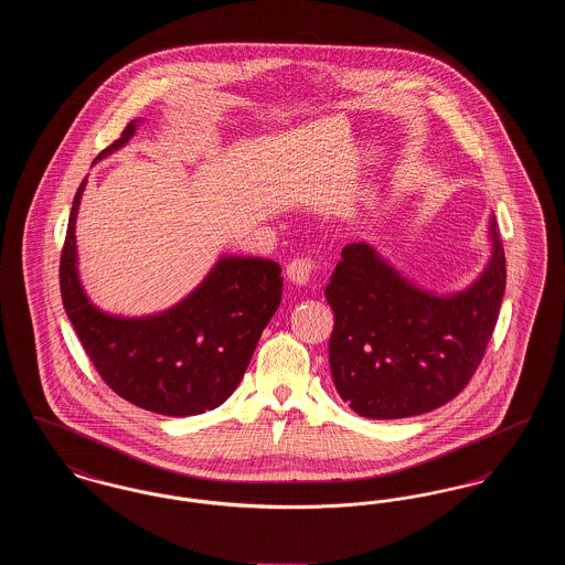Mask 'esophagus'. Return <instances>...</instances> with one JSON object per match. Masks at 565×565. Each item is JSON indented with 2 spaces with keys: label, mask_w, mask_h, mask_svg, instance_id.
I'll return each instance as SVG.
<instances>
[{
  "label": "esophagus",
  "mask_w": 565,
  "mask_h": 565,
  "mask_svg": "<svg viewBox=\"0 0 565 565\" xmlns=\"http://www.w3.org/2000/svg\"><path fill=\"white\" fill-rule=\"evenodd\" d=\"M288 277H290V281H295L298 286H307V284H311L313 281V277H316V273H318V263L316 260H311V258H292L290 263H288Z\"/></svg>",
  "instance_id": "esophagus-1"
}]
</instances>
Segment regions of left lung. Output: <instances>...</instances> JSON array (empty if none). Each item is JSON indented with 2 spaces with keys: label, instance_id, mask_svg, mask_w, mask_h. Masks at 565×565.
Segmentation results:
<instances>
[{
  "label": "left lung",
  "instance_id": "8db88e82",
  "mask_svg": "<svg viewBox=\"0 0 565 565\" xmlns=\"http://www.w3.org/2000/svg\"><path fill=\"white\" fill-rule=\"evenodd\" d=\"M491 256L461 292L434 295L373 245L350 243L326 286L334 311L328 345L339 396L369 419H403L454 401L483 360L507 288L495 215Z\"/></svg>",
  "mask_w": 565,
  "mask_h": 565
}]
</instances>
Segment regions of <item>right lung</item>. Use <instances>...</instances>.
<instances>
[{
  "label": "right lung",
  "instance_id": "1",
  "mask_svg": "<svg viewBox=\"0 0 565 565\" xmlns=\"http://www.w3.org/2000/svg\"><path fill=\"white\" fill-rule=\"evenodd\" d=\"M131 120L99 159L122 148ZM74 196L61 252V298L97 373L125 401L167 417L212 411L239 385L258 339L281 302V267L267 258L222 256L178 305L154 316L120 318L97 309L82 288Z\"/></svg>",
  "mask_w": 565,
  "mask_h": 565
}]
</instances>
